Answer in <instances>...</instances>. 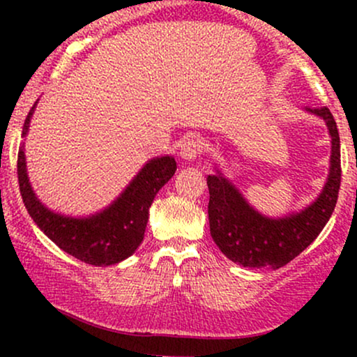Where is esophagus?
I'll use <instances>...</instances> for the list:
<instances>
[{"label":"esophagus","mask_w":357,"mask_h":357,"mask_svg":"<svg viewBox=\"0 0 357 357\" xmlns=\"http://www.w3.org/2000/svg\"><path fill=\"white\" fill-rule=\"evenodd\" d=\"M203 149L204 146L202 139L196 136H190L184 139L181 146H179V155H181L183 159H186V161H192V159H196L203 153Z\"/></svg>","instance_id":"esophagus-1"}]
</instances>
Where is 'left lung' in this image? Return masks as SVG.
<instances>
[{"mask_svg": "<svg viewBox=\"0 0 357 357\" xmlns=\"http://www.w3.org/2000/svg\"><path fill=\"white\" fill-rule=\"evenodd\" d=\"M326 121L333 137L331 173L315 203L297 215L272 220L250 208L221 173L208 176V218L215 243L231 261L250 268H280L302 253L326 227L337 203L341 188V141L327 107L309 109Z\"/></svg>", "mask_w": 357, "mask_h": 357, "instance_id": "8db88e82", "label": "left lung"}]
</instances>
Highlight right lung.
<instances>
[{
    "label": "right lung",
    "instance_id": "add662e5",
    "mask_svg": "<svg viewBox=\"0 0 357 357\" xmlns=\"http://www.w3.org/2000/svg\"><path fill=\"white\" fill-rule=\"evenodd\" d=\"M35 105L36 102L24 119L23 136L28 130ZM16 166L23 203L40 230L63 252L96 267L114 265L136 252L144 240L154 196L176 173V161L171 155L151 159L107 210L90 218H68L50 211L36 199L28 183L23 147L18 151Z\"/></svg>",
    "mask_w": 357,
    "mask_h": 357
}]
</instances>
